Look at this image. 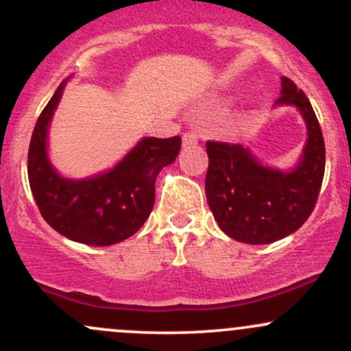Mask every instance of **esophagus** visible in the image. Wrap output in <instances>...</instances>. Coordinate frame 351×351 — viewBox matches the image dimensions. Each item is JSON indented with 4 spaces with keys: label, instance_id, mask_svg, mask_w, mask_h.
Here are the masks:
<instances>
[{
    "label": "esophagus",
    "instance_id": "34e87169",
    "mask_svg": "<svg viewBox=\"0 0 351 351\" xmlns=\"http://www.w3.org/2000/svg\"><path fill=\"white\" fill-rule=\"evenodd\" d=\"M183 145L184 147H195V145H198V135L193 134V132L183 134Z\"/></svg>",
    "mask_w": 351,
    "mask_h": 351
}]
</instances>
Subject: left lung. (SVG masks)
<instances>
[{
  "mask_svg": "<svg viewBox=\"0 0 351 351\" xmlns=\"http://www.w3.org/2000/svg\"><path fill=\"white\" fill-rule=\"evenodd\" d=\"M276 104L295 106L308 128L304 156L293 171L263 167L241 143L206 142L208 204L219 228L245 244H269L295 232L312 215L324 181V135L307 95L282 77Z\"/></svg>",
  "mask_w": 351,
  "mask_h": 351,
  "instance_id": "obj_1",
  "label": "left lung"
}]
</instances>
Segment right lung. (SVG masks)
Wrapping results in <instances>:
<instances>
[{"mask_svg": "<svg viewBox=\"0 0 351 351\" xmlns=\"http://www.w3.org/2000/svg\"><path fill=\"white\" fill-rule=\"evenodd\" d=\"M62 82L36 122L27 153V176L41 216L62 236L88 245H110L135 234L155 203V181L181 148V136L143 138L104 175L66 180L51 167L46 136L64 90Z\"/></svg>", "mask_w": 351, "mask_h": 351, "instance_id": "right-lung-1", "label": "right lung"}]
</instances>
